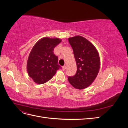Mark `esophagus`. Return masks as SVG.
<instances>
[{
  "instance_id": "34e87169",
  "label": "esophagus",
  "mask_w": 128,
  "mask_h": 128,
  "mask_svg": "<svg viewBox=\"0 0 128 128\" xmlns=\"http://www.w3.org/2000/svg\"><path fill=\"white\" fill-rule=\"evenodd\" d=\"M66 68V66H62V70H64Z\"/></svg>"
}]
</instances>
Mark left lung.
I'll list each match as a JSON object with an SVG mask.
<instances>
[{"mask_svg": "<svg viewBox=\"0 0 128 128\" xmlns=\"http://www.w3.org/2000/svg\"><path fill=\"white\" fill-rule=\"evenodd\" d=\"M73 50L77 72L74 76H68L69 83L76 88L84 89L92 83L97 76L100 65L98 51L91 42L82 36L68 38Z\"/></svg>", "mask_w": 128, "mask_h": 128, "instance_id": "obj_1", "label": "left lung"}]
</instances>
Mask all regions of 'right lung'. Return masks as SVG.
I'll list each match as a JSON object with an SVG mask.
<instances>
[{
    "label": "right lung",
    "mask_w": 128,
    "mask_h": 128,
    "mask_svg": "<svg viewBox=\"0 0 128 128\" xmlns=\"http://www.w3.org/2000/svg\"><path fill=\"white\" fill-rule=\"evenodd\" d=\"M61 40L44 37L38 40L31 51L27 61V72L34 82L42 84L47 82L61 67L58 57L53 52Z\"/></svg>",
    "instance_id": "add662e5"
}]
</instances>
